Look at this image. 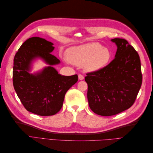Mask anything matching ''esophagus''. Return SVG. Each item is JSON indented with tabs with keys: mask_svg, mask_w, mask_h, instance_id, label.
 Instances as JSON below:
<instances>
[{
	"mask_svg": "<svg viewBox=\"0 0 153 153\" xmlns=\"http://www.w3.org/2000/svg\"><path fill=\"white\" fill-rule=\"evenodd\" d=\"M84 76L82 75H81V74H79V75H78V79L80 80H84Z\"/></svg>",
	"mask_w": 153,
	"mask_h": 153,
	"instance_id": "obj_1",
	"label": "esophagus"
}]
</instances>
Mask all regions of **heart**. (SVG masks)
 Returning a JSON list of instances; mask_svg holds the SVG:
<instances>
[{"mask_svg": "<svg viewBox=\"0 0 153 153\" xmlns=\"http://www.w3.org/2000/svg\"><path fill=\"white\" fill-rule=\"evenodd\" d=\"M69 62L87 71H96L104 68L109 62L111 54L102 45L92 43L69 48L66 53Z\"/></svg>", "mask_w": 153, "mask_h": 153, "instance_id": "b5f03b06", "label": "heart"}]
</instances>
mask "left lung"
I'll return each instance as SVG.
<instances>
[{
	"label": "left lung",
	"instance_id": "left-lung-1",
	"mask_svg": "<svg viewBox=\"0 0 153 153\" xmlns=\"http://www.w3.org/2000/svg\"><path fill=\"white\" fill-rule=\"evenodd\" d=\"M117 50L107 66L87 73V99L92 112L111 116L129 108L135 103L142 82L140 57L128 41L111 39Z\"/></svg>",
	"mask_w": 153,
	"mask_h": 153
}]
</instances>
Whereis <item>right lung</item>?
I'll use <instances>...</instances> for the list:
<instances>
[{"mask_svg":"<svg viewBox=\"0 0 153 153\" xmlns=\"http://www.w3.org/2000/svg\"><path fill=\"white\" fill-rule=\"evenodd\" d=\"M53 43L39 37H33L23 43L14 58L13 83L17 96L25 109L30 112L48 116L61 109L66 92L78 81V75L63 76L52 66L30 74L32 61L41 58L53 66L59 60L50 53Z\"/></svg>","mask_w":153,"mask_h":153,"instance_id":"right-lung-1","label":"right lung"}]
</instances>
